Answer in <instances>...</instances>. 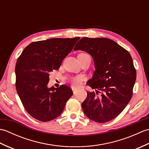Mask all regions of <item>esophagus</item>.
<instances>
[{"label": "esophagus", "mask_w": 149, "mask_h": 149, "mask_svg": "<svg viewBox=\"0 0 149 149\" xmlns=\"http://www.w3.org/2000/svg\"><path fill=\"white\" fill-rule=\"evenodd\" d=\"M72 91H73V93H74V94H75L77 92V90L75 89V88H72Z\"/></svg>", "instance_id": "1"}]
</instances>
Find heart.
<instances>
[{
  "label": "heart",
  "instance_id": "b5f03b06",
  "mask_svg": "<svg viewBox=\"0 0 149 149\" xmlns=\"http://www.w3.org/2000/svg\"><path fill=\"white\" fill-rule=\"evenodd\" d=\"M88 56V54L84 53H82L79 54V56ZM81 78L80 77H75L72 79V83L74 86H79L81 84Z\"/></svg>",
  "mask_w": 149,
  "mask_h": 149
}]
</instances>
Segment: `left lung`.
Masks as SVG:
<instances>
[{"mask_svg":"<svg viewBox=\"0 0 149 149\" xmlns=\"http://www.w3.org/2000/svg\"><path fill=\"white\" fill-rule=\"evenodd\" d=\"M74 50L90 54L95 68L86 83L95 91H87L82 103L84 114L98 123L111 121L122 113L132 98L136 72L131 56L106 38H83Z\"/></svg>","mask_w":149,"mask_h":149,"instance_id":"8db88e82","label":"left lung"}]
</instances>
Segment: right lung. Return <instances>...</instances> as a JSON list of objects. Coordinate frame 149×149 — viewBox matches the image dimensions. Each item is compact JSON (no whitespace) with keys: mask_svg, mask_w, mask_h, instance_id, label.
<instances>
[{"mask_svg":"<svg viewBox=\"0 0 149 149\" xmlns=\"http://www.w3.org/2000/svg\"><path fill=\"white\" fill-rule=\"evenodd\" d=\"M80 38H50L30 43L15 66L16 89L33 118L48 122L59 116L73 95L69 86H47L50 73L58 70Z\"/></svg>","mask_w":149,"mask_h":149,"instance_id":"obj_1","label":"right lung"}]
</instances>
